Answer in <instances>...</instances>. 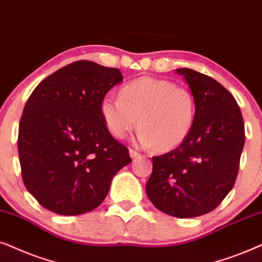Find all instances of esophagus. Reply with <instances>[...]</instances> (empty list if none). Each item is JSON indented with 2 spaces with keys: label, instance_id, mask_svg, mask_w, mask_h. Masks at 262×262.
<instances>
[{
  "label": "esophagus",
  "instance_id": "34e87169",
  "mask_svg": "<svg viewBox=\"0 0 262 262\" xmlns=\"http://www.w3.org/2000/svg\"><path fill=\"white\" fill-rule=\"evenodd\" d=\"M129 155H130L132 158H138V157H141V155L137 151H134V149H129Z\"/></svg>",
  "mask_w": 262,
  "mask_h": 262
}]
</instances>
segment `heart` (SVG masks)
Listing matches in <instances>:
<instances>
[{
    "label": "heart",
    "mask_w": 262,
    "mask_h": 262,
    "mask_svg": "<svg viewBox=\"0 0 262 262\" xmlns=\"http://www.w3.org/2000/svg\"><path fill=\"white\" fill-rule=\"evenodd\" d=\"M100 111L115 138H125L139 124L137 145L155 146L157 151L165 152L182 144L189 134L195 117V100L186 87L176 86L169 80L144 76L122 87L120 98L104 97Z\"/></svg>",
    "instance_id": "1"
}]
</instances>
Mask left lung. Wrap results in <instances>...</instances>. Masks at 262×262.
I'll use <instances>...</instances> for the list:
<instances>
[{
  "instance_id": "8db88e82",
  "label": "left lung",
  "mask_w": 262,
  "mask_h": 262,
  "mask_svg": "<svg viewBox=\"0 0 262 262\" xmlns=\"http://www.w3.org/2000/svg\"><path fill=\"white\" fill-rule=\"evenodd\" d=\"M176 71L194 97V122L179 147L153 157L146 194L164 213L193 218L213 211L232 189L245 146V123L224 86L193 69Z\"/></svg>"
}]
</instances>
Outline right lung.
<instances>
[{
  "instance_id": "add662e5",
  "label": "right lung",
  "mask_w": 262,
  "mask_h": 262,
  "mask_svg": "<svg viewBox=\"0 0 262 262\" xmlns=\"http://www.w3.org/2000/svg\"><path fill=\"white\" fill-rule=\"evenodd\" d=\"M122 80L120 69L76 61L31 93L20 120L17 151L26 189L47 210L62 215L95 210L114 176L132 162L100 111L107 91Z\"/></svg>"
}]
</instances>
